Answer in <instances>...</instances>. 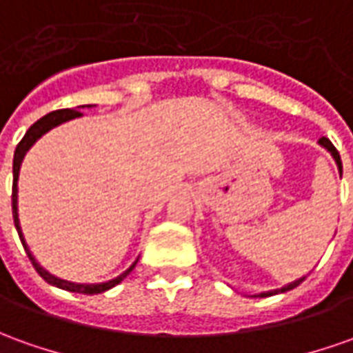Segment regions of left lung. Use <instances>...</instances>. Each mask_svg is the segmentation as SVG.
<instances>
[{"instance_id":"obj_1","label":"left lung","mask_w":353,"mask_h":353,"mask_svg":"<svg viewBox=\"0 0 353 353\" xmlns=\"http://www.w3.org/2000/svg\"><path fill=\"white\" fill-rule=\"evenodd\" d=\"M319 144L321 145H325L327 150H329L330 153H332V157H334V161H336V165H339V169L340 172H342V161H340V153L339 150L332 145V142H330L329 138H319ZM305 279V276H303ZM303 279H298V281H294V283H290L288 286H283V288H279V290H271V292H263V294H259V298H267V296H273V294H281V292H288V290H292V288H296L298 284H302L303 283Z\"/></svg>"}]
</instances>
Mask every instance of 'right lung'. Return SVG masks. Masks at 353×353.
Listing matches in <instances>:
<instances>
[{"label":"right lung","instance_id":"1","mask_svg":"<svg viewBox=\"0 0 353 353\" xmlns=\"http://www.w3.org/2000/svg\"><path fill=\"white\" fill-rule=\"evenodd\" d=\"M82 113L80 111H74V109H57V111H51L48 115H43L40 121H36L28 130H26V134L23 136V140L17 144V150H14V157H13V194H11V205H13V221H14V227H17V232H19V238H21V242H23L24 250H26V254H28V259L32 261L34 269L38 271V274L42 276L46 283L53 284V286H57V288H63V290H69V292H79V294H101L109 290V288H113L115 284H119L123 279H125L126 274L130 273L132 269H134V265L132 263L128 269H126L125 273L119 274L117 279L113 281H109V283H101V284H74L69 283V281H61L57 276H53L48 271H43L40 265L36 263V259L32 257V254L28 252V248H26V242H24L23 232H21V225H19V213H17V181H19V171H21V163H23L24 153L28 152V148L40 138L42 134H46L48 130H51L53 126L61 125V123H65V121H70V119H77Z\"/></svg>","mask_w":353,"mask_h":353}]
</instances>
